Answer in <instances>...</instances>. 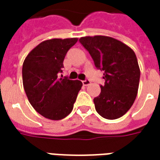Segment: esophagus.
Returning <instances> with one entry per match:
<instances>
[{
	"label": "esophagus",
	"instance_id": "esophagus-1",
	"mask_svg": "<svg viewBox=\"0 0 160 160\" xmlns=\"http://www.w3.org/2000/svg\"><path fill=\"white\" fill-rule=\"evenodd\" d=\"M90 82H91L89 81V80L86 79V80H84V81H82V84L84 85V86H88V85L90 84Z\"/></svg>",
	"mask_w": 160,
	"mask_h": 160
}]
</instances>
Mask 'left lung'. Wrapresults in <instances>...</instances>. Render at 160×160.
<instances>
[{
	"label": "left lung",
	"mask_w": 160,
	"mask_h": 160,
	"mask_svg": "<svg viewBox=\"0 0 160 160\" xmlns=\"http://www.w3.org/2000/svg\"><path fill=\"white\" fill-rule=\"evenodd\" d=\"M97 69L104 72L105 84L94 99L95 110L107 119L122 117L136 100L140 68L135 52L122 42L105 36L81 37Z\"/></svg>",
	"instance_id": "1"
}]
</instances>
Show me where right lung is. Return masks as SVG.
Returning a JSON list of instances; mask_svg holds the SVG:
<instances>
[{"instance_id": "add662e5", "label": "right lung", "mask_w": 160, "mask_h": 160, "mask_svg": "<svg viewBox=\"0 0 160 160\" xmlns=\"http://www.w3.org/2000/svg\"><path fill=\"white\" fill-rule=\"evenodd\" d=\"M78 38H53L31 50L22 68L23 85L34 109L46 118L60 120L73 109L82 83L67 78H59L67 51Z\"/></svg>"}]
</instances>
